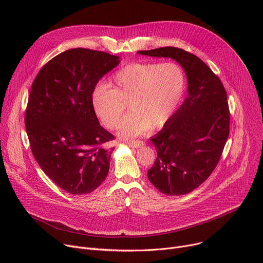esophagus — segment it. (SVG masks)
Masks as SVG:
<instances>
[{"label": "esophagus", "mask_w": 263, "mask_h": 263, "mask_svg": "<svg viewBox=\"0 0 263 263\" xmlns=\"http://www.w3.org/2000/svg\"><path fill=\"white\" fill-rule=\"evenodd\" d=\"M127 144L132 148H140L141 146L144 145V142H142V141H129V142H127Z\"/></svg>", "instance_id": "esophagus-1"}]
</instances>
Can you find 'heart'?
Listing matches in <instances>:
<instances>
[{
    "mask_svg": "<svg viewBox=\"0 0 263 263\" xmlns=\"http://www.w3.org/2000/svg\"><path fill=\"white\" fill-rule=\"evenodd\" d=\"M182 69L174 63H133L122 67L106 84L91 95L96 116L108 129H115L126 109L118 135L128 140L148 129L162 128L173 116L184 89Z\"/></svg>",
    "mask_w": 263,
    "mask_h": 263,
    "instance_id": "heart-1",
    "label": "heart"
}]
</instances>
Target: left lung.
Returning <instances> with one entry per match:
<instances>
[{
	"label": "left lung",
	"instance_id": "8db88e82",
	"mask_svg": "<svg viewBox=\"0 0 263 263\" xmlns=\"http://www.w3.org/2000/svg\"><path fill=\"white\" fill-rule=\"evenodd\" d=\"M153 58H170L187 79V97L150 139L158 157L148 179L165 195H185L212 174L229 135V107L222 82L196 55L175 47L139 51Z\"/></svg>",
	"mask_w": 263,
	"mask_h": 263
}]
</instances>
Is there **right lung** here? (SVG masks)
Returning <instances> with one entry per match:
<instances>
[{"label":"right lung","mask_w":263,"mask_h":263,"mask_svg":"<svg viewBox=\"0 0 263 263\" xmlns=\"http://www.w3.org/2000/svg\"><path fill=\"white\" fill-rule=\"evenodd\" d=\"M120 63L119 57L89 49L67 50L35 78L25 112L33 156L41 170L73 195L95 191L105 180L113 134L97 118L91 95L97 83Z\"/></svg>","instance_id":"1"}]
</instances>
